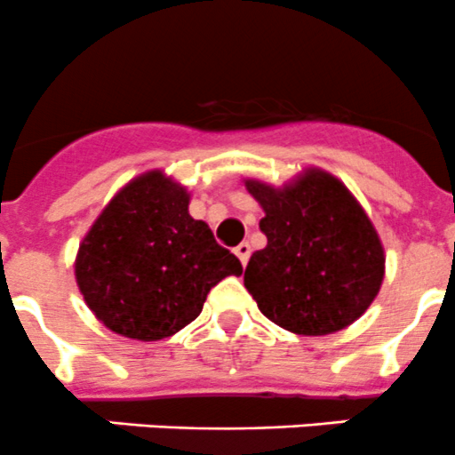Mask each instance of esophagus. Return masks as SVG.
Here are the masks:
<instances>
[{
  "label": "esophagus",
  "instance_id": "esophagus-1",
  "mask_svg": "<svg viewBox=\"0 0 455 455\" xmlns=\"http://www.w3.org/2000/svg\"><path fill=\"white\" fill-rule=\"evenodd\" d=\"M235 255L240 257L242 266H246V264H249V257H251V246L246 244V242H242V244L235 246Z\"/></svg>",
  "mask_w": 455,
  "mask_h": 455
}]
</instances>
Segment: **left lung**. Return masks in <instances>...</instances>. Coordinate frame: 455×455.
I'll return each mask as SVG.
<instances>
[{"mask_svg": "<svg viewBox=\"0 0 455 455\" xmlns=\"http://www.w3.org/2000/svg\"><path fill=\"white\" fill-rule=\"evenodd\" d=\"M264 209L268 244L251 255L244 286L261 315L304 337L355 323L385 275V253L363 206L339 178L306 169L282 189L246 180Z\"/></svg>", "mask_w": 455, "mask_h": 455, "instance_id": "8db88e82", "label": "left lung"}]
</instances>
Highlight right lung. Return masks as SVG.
I'll return each instance as SVG.
<instances>
[{
	"mask_svg": "<svg viewBox=\"0 0 455 455\" xmlns=\"http://www.w3.org/2000/svg\"><path fill=\"white\" fill-rule=\"evenodd\" d=\"M187 189L160 169L127 182L94 220L75 275L87 308L112 332L158 341L189 325L206 295L242 264L189 215Z\"/></svg>",
	"mask_w": 455,
	"mask_h": 455,
	"instance_id": "obj_1",
	"label": "right lung"
}]
</instances>
